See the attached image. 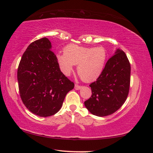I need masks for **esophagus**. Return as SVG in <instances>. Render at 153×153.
<instances>
[{
    "label": "esophagus",
    "mask_w": 153,
    "mask_h": 153,
    "mask_svg": "<svg viewBox=\"0 0 153 153\" xmlns=\"http://www.w3.org/2000/svg\"><path fill=\"white\" fill-rule=\"evenodd\" d=\"M81 88H82L81 86L77 85V84H76V85H75V89L76 90H79V89H81Z\"/></svg>",
    "instance_id": "esophagus-1"
}]
</instances>
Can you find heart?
Wrapping results in <instances>:
<instances>
[{"label": "heart", "mask_w": 153, "mask_h": 153, "mask_svg": "<svg viewBox=\"0 0 153 153\" xmlns=\"http://www.w3.org/2000/svg\"><path fill=\"white\" fill-rule=\"evenodd\" d=\"M107 60V52L102 46L95 48L84 47L69 44L64 49V54H57L56 60L60 70L65 76L74 71L77 65V74L82 80L90 82L101 76Z\"/></svg>", "instance_id": "obj_1"}]
</instances>
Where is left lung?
I'll return each mask as SVG.
<instances>
[{"instance_id":"8db88e82","label":"left lung","mask_w":153,"mask_h":153,"mask_svg":"<svg viewBox=\"0 0 153 153\" xmlns=\"http://www.w3.org/2000/svg\"><path fill=\"white\" fill-rule=\"evenodd\" d=\"M130 75L129 60L118 48L106 62L101 76L90 84L92 95L84 102L87 110L97 116H106L117 111L129 94Z\"/></svg>"}]
</instances>
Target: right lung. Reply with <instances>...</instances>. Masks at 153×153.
<instances>
[{"label": "right lung", "instance_id": "obj_1", "mask_svg": "<svg viewBox=\"0 0 153 153\" xmlns=\"http://www.w3.org/2000/svg\"><path fill=\"white\" fill-rule=\"evenodd\" d=\"M51 48L46 37L31 43L18 69L22 101L29 111L41 117L57 113L68 92L74 88V82L60 70Z\"/></svg>", "mask_w": 153, "mask_h": 153}]
</instances>
